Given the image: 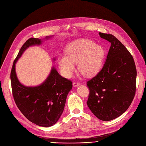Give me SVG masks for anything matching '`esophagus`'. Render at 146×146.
Returning <instances> with one entry per match:
<instances>
[{
    "mask_svg": "<svg viewBox=\"0 0 146 146\" xmlns=\"http://www.w3.org/2000/svg\"><path fill=\"white\" fill-rule=\"evenodd\" d=\"M80 85V83L78 82V81H75L73 82V86L74 87H78V86H79Z\"/></svg>",
    "mask_w": 146,
    "mask_h": 146,
    "instance_id": "esophagus-1",
    "label": "esophagus"
}]
</instances>
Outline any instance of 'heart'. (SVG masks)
Segmentation results:
<instances>
[{"label": "heart", "mask_w": 146, "mask_h": 146, "mask_svg": "<svg viewBox=\"0 0 146 146\" xmlns=\"http://www.w3.org/2000/svg\"><path fill=\"white\" fill-rule=\"evenodd\" d=\"M66 54L58 56V63L62 74L70 77L78 63L79 72L85 77H91L99 72L105 55L101 46L87 39L75 40L67 46Z\"/></svg>", "instance_id": "b5f03b06"}]
</instances>
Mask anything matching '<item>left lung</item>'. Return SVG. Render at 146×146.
<instances>
[{"label": "left lung", "instance_id": "left-lung-1", "mask_svg": "<svg viewBox=\"0 0 146 146\" xmlns=\"http://www.w3.org/2000/svg\"><path fill=\"white\" fill-rule=\"evenodd\" d=\"M99 34L111 47L103 68L87 82V104L95 116L107 121L120 116L131 105L136 91L137 69L132 55L115 36Z\"/></svg>", "mask_w": 146, "mask_h": 146}]
</instances>
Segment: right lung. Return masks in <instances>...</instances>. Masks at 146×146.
<instances>
[{"label":"right lung","mask_w":146,"mask_h":146,"mask_svg":"<svg viewBox=\"0 0 146 146\" xmlns=\"http://www.w3.org/2000/svg\"><path fill=\"white\" fill-rule=\"evenodd\" d=\"M41 42V39L31 38L24 43L14 61L10 77L14 99L21 112L35 125L50 127L55 125L62 114L67 96L72 89V82L62 78L53 67L41 85L26 87L19 82L15 72V64L26 48Z\"/></svg>","instance_id":"1"}]
</instances>
